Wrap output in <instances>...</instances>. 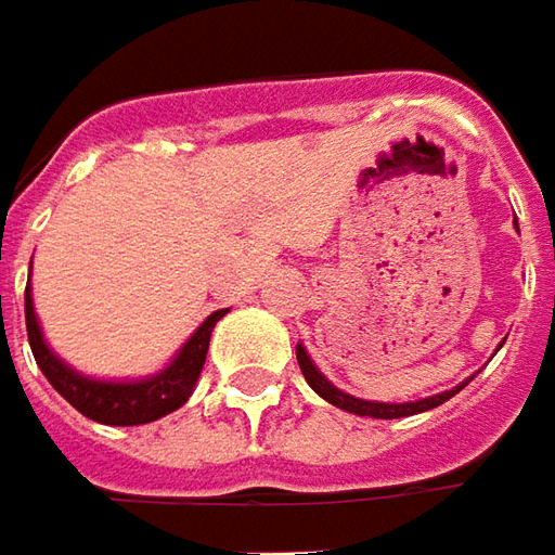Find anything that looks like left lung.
Returning a JSON list of instances; mask_svg holds the SVG:
<instances>
[{"instance_id":"obj_1","label":"left lung","mask_w":555,"mask_h":555,"mask_svg":"<svg viewBox=\"0 0 555 555\" xmlns=\"http://www.w3.org/2000/svg\"><path fill=\"white\" fill-rule=\"evenodd\" d=\"M296 360H299V370H302L305 382L311 385V390H318L326 403L345 409V412H354V415H370V418H406V415H415V412H427V409L440 406L446 400H452V397L470 382V378H467L459 388L442 390V393H434V397H427V400H415V403H370V400H357L351 393L338 390L336 385H330V382L318 373V366L311 363V357L305 354L302 345L296 348Z\"/></svg>"}]
</instances>
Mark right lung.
<instances>
[{
    "mask_svg": "<svg viewBox=\"0 0 555 555\" xmlns=\"http://www.w3.org/2000/svg\"><path fill=\"white\" fill-rule=\"evenodd\" d=\"M24 311H26V336H29V348L33 357L39 363V370L44 378L54 385V390L61 393L69 406H76L85 418L100 422V425H115V427H130V425H149L162 415H170L173 409H180L198 382L201 370H204V360H207V348H210V333L217 321L225 314L214 311L207 321L201 323L195 330V336L182 345V351L177 360L162 370L152 378L143 382H94V378H85V375L73 373L69 366H63L57 357L48 351V345L42 341V330L36 323V311H33V299H29V286H26L24 296Z\"/></svg>",
    "mask_w": 555,
    "mask_h": 555,
    "instance_id": "1",
    "label": "right lung"
}]
</instances>
